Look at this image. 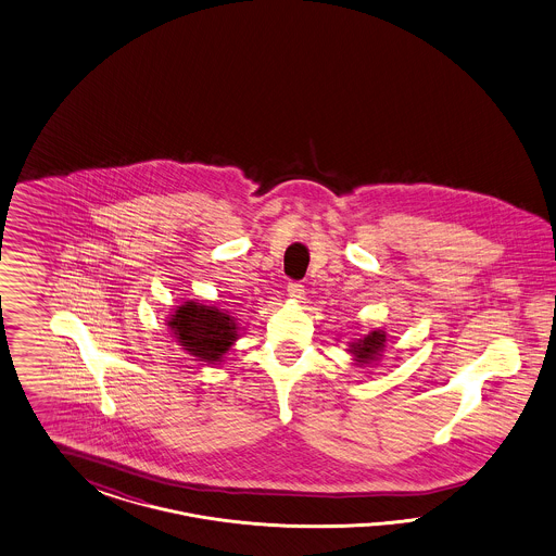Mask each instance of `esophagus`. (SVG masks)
Instances as JSON below:
<instances>
[{"mask_svg": "<svg viewBox=\"0 0 556 556\" xmlns=\"http://www.w3.org/2000/svg\"><path fill=\"white\" fill-rule=\"evenodd\" d=\"M287 293H289V298H293V300H302L303 295H305V289H303L302 283L291 281V283L287 286Z\"/></svg>", "mask_w": 556, "mask_h": 556, "instance_id": "obj_1", "label": "esophagus"}]
</instances>
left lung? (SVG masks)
I'll return each instance as SVG.
<instances>
[{"label":"left lung","mask_w":556,"mask_h":556,"mask_svg":"<svg viewBox=\"0 0 556 556\" xmlns=\"http://www.w3.org/2000/svg\"><path fill=\"white\" fill-rule=\"evenodd\" d=\"M386 332L383 330H370L369 334L356 342H351V349L349 353L354 354V361L356 365H369L372 361H377L381 353H383V346H386Z\"/></svg>","instance_id":"obj_1"}]
</instances>
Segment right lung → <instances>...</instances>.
I'll return each mask as SVG.
<instances>
[{
    "label": "right lung",
    "mask_w": 556,
    "mask_h": 556,
    "mask_svg": "<svg viewBox=\"0 0 556 556\" xmlns=\"http://www.w3.org/2000/svg\"><path fill=\"white\" fill-rule=\"evenodd\" d=\"M168 326L179 346L207 365L222 361L238 338L235 316L216 305L186 302L170 314Z\"/></svg>",
    "instance_id": "right-lung-1"
}]
</instances>
